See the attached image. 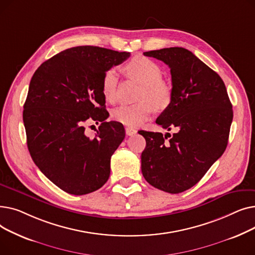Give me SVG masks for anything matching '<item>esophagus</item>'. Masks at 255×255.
Instances as JSON below:
<instances>
[{
	"label": "esophagus",
	"instance_id": "1",
	"mask_svg": "<svg viewBox=\"0 0 255 255\" xmlns=\"http://www.w3.org/2000/svg\"><path fill=\"white\" fill-rule=\"evenodd\" d=\"M125 131H126V134L129 135V136H130V135H133V134H135V133H136V130L131 128V127H126Z\"/></svg>",
	"mask_w": 255,
	"mask_h": 255
}]
</instances>
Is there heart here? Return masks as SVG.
<instances>
[{
  "label": "heart",
  "instance_id": "1",
  "mask_svg": "<svg viewBox=\"0 0 255 255\" xmlns=\"http://www.w3.org/2000/svg\"><path fill=\"white\" fill-rule=\"evenodd\" d=\"M129 75L142 85L139 91L138 103L123 104L113 111L112 117L119 123L130 127H138L148 120L154 106L158 110L167 107L172 98L171 87L162 78V69L154 61L136 57L126 66ZM119 73L116 68L107 70L102 78V94L106 101L114 102L117 98Z\"/></svg>",
  "mask_w": 255,
  "mask_h": 255
}]
</instances>
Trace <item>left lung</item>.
Here are the masks:
<instances>
[{"label": "left lung", "mask_w": 255, "mask_h": 255, "mask_svg": "<svg viewBox=\"0 0 255 255\" xmlns=\"http://www.w3.org/2000/svg\"><path fill=\"white\" fill-rule=\"evenodd\" d=\"M143 55L170 68L172 98L156 123L176 133L138 131L146 143L141 172L155 188L176 194L198 183L224 153L233 105L221 77L190 50L169 47Z\"/></svg>", "instance_id": "1"}]
</instances>
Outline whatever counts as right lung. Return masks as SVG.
<instances>
[{
  "instance_id": "obj_1",
  "label": "right lung",
  "mask_w": 255,
  "mask_h": 255,
  "mask_svg": "<svg viewBox=\"0 0 255 255\" xmlns=\"http://www.w3.org/2000/svg\"><path fill=\"white\" fill-rule=\"evenodd\" d=\"M130 52L98 46L61 51L39 66L23 105V124L31 157L43 175L63 191H96L111 175V157L125 137L124 126L104 109L102 78ZM102 122L94 138L85 123Z\"/></svg>"
}]
</instances>
